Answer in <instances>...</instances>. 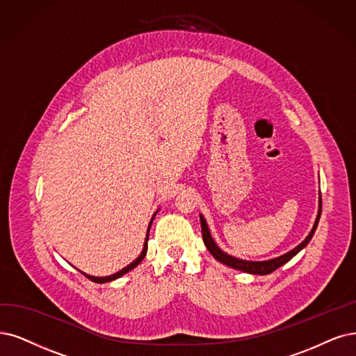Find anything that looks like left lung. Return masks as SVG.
<instances>
[{
    "label": "left lung",
    "instance_id": "obj_1",
    "mask_svg": "<svg viewBox=\"0 0 356 356\" xmlns=\"http://www.w3.org/2000/svg\"><path fill=\"white\" fill-rule=\"evenodd\" d=\"M320 217H321V195H320V205H318L317 218H315L312 230L309 232V234L307 236L304 242L299 243L296 248H293L292 251H289L287 254H284L282 257H277V258H273V259H268V261H246V259H241V258H234V257L226 254L225 251H221V249L217 246V243L214 242V239L211 238V233H209V229H208L205 218L200 214L202 239H204V243H205L208 251L211 252V255L217 261H220L221 264H225L227 267H232L234 270H241V271H245V273H249V274H259V275H266V274L273 273L274 270H277L279 267L284 266L287 261H291L299 251H302V249H304L309 243V241L312 239L315 229H317V226H318Z\"/></svg>",
    "mask_w": 356,
    "mask_h": 356
}]
</instances>
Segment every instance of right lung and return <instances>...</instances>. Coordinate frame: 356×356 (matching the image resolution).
Here are the masks:
<instances>
[{
  "label": "right lung",
  "instance_id": "add662e5",
  "mask_svg": "<svg viewBox=\"0 0 356 356\" xmlns=\"http://www.w3.org/2000/svg\"><path fill=\"white\" fill-rule=\"evenodd\" d=\"M156 216V213L152 216V218H151V221H149V227H148V233H147V238H145V243H143V249H142V252H140V255L134 261V262H130L129 266H126L124 268H122L120 271H117L115 274H111V275H105V277H95V275H89V274H86V273H82L83 275H86V277L89 279V280H92V282H95V283H107V282H113V280H115V279H118V277H122L123 274H126V273H129L130 270H134L135 267H138L139 264H140V261L145 258V255H147V251H148V238H149V229H151V225H152V220H154V217Z\"/></svg>",
  "mask_w": 356,
  "mask_h": 356
}]
</instances>
